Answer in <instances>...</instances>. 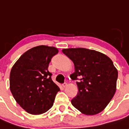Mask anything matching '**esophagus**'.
<instances>
[{"label": "esophagus", "mask_w": 129, "mask_h": 129, "mask_svg": "<svg viewBox=\"0 0 129 129\" xmlns=\"http://www.w3.org/2000/svg\"><path fill=\"white\" fill-rule=\"evenodd\" d=\"M62 86L63 87H65L67 86V82H64V84H62Z\"/></svg>", "instance_id": "34e87169"}]
</instances>
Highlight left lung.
Wrapping results in <instances>:
<instances>
[{"label":"left lung","instance_id":"1","mask_svg":"<svg viewBox=\"0 0 129 129\" xmlns=\"http://www.w3.org/2000/svg\"><path fill=\"white\" fill-rule=\"evenodd\" d=\"M75 66L70 75L77 82L78 92L72 105L82 113L94 115L101 112L115 95L118 78L117 69L111 59L95 50L69 48L62 50Z\"/></svg>","mask_w":129,"mask_h":129}]
</instances>
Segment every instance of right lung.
Segmentation results:
<instances>
[{
  "instance_id": "1",
  "label": "right lung",
  "mask_w": 129,
  "mask_h": 129,
  "mask_svg": "<svg viewBox=\"0 0 129 129\" xmlns=\"http://www.w3.org/2000/svg\"><path fill=\"white\" fill-rule=\"evenodd\" d=\"M57 52L54 47H33L21 56L11 70V92L17 103L28 113L40 115L53 106L60 89L52 80L48 67Z\"/></svg>"
}]
</instances>
